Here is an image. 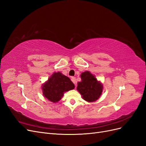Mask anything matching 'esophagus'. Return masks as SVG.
<instances>
[{"label": "esophagus", "instance_id": "esophagus-1", "mask_svg": "<svg viewBox=\"0 0 146 146\" xmlns=\"http://www.w3.org/2000/svg\"><path fill=\"white\" fill-rule=\"evenodd\" d=\"M71 80H72V82L75 84V86H76V79H75V77H71Z\"/></svg>", "mask_w": 146, "mask_h": 146}]
</instances>
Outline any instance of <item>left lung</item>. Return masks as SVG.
I'll return each instance as SVG.
<instances>
[{
    "label": "left lung",
    "mask_w": 146,
    "mask_h": 146,
    "mask_svg": "<svg viewBox=\"0 0 146 146\" xmlns=\"http://www.w3.org/2000/svg\"><path fill=\"white\" fill-rule=\"evenodd\" d=\"M81 78L82 81L78 82L77 89L82 95V98L88 102L96 101L102 93V84L89 71L83 72Z\"/></svg>",
    "instance_id": "left-lung-1"
}]
</instances>
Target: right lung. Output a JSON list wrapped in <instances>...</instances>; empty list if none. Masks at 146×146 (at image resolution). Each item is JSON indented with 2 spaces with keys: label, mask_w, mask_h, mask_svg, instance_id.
I'll use <instances>...</instances> for the list:
<instances>
[{
  "label": "right lung",
  "mask_w": 146,
  "mask_h": 146,
  "mask_svg": "<svg viewBox=\"0 0 146 146\" xmlns=\"http://www.w3.org/2000/svg\"><path fill=\"white\" fill-rule=\"evenodd\" d=\"M75 85L69 77L61 72H54L42 86L43 94L50 102H58L63 94L74 89Z\"/></svg>",
  "instance_id": "right-lung-1"
}]
</instances>
